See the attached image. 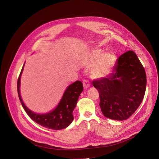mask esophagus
Wrapping results in <instances>:
<instances>
[{"instance_id": "esophagus-1", "label": "esophagus", "mask_w": 159, "mask_h": 159, "mask_svg": "<svg viewBox=\"0 0 159 159\" xmlns=\"http://www.w3.org/2000/svg\"><path fill=\"white\" fill-rule=\"evenodd\" d=\"M89 86H90V84H89V82L88 80H84V81H83V86H84V88L85 89L88 88L89 87Z\"/></svg>"}]
</instances>
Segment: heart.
<instances>
[{
  "mask_svg": "<svg viewBox=\"0 0 159 159\" xmlns=\"http://www.w3.org/2000/svg\"><path fill=\"white\" fill-rule=\"evenodd\" d=\"M116 61L114 53L109 52L103 53L101 49L96 48L89 53L86 62L89 65L96 63L91 69V76L94 79L103 78L109 75L112 71Z\"/></svg>",
  "mask_w": 159,
  "mask_h": 159,
  "instance_id": "1",
  "label": "heart"
}]
</instances>
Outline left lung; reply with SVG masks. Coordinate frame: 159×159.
Masks as SVG:
<instances>
[{
	"mask_svg": "<svg viewBox=\"0 0 159 159\" xmlns=\"http://www.w3.org/2000/svg\"><path fill=\"white\" fill-rule=\"evenodd\" d=\"M98 91L100 107L107 118L124 120L140 105L146 88V75L137 55L128 51L120 55L114 71L93 82Z\"/></svg>",
	"mask_w": 159,
	"mask_h": 159,
	"instance_id": "obj_1",
	"label": "left lung"
}]
</instances>
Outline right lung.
I'll use <instances>...</instances> for the list:
<instances>
[{"label":"right lung","mask_w":159,"mask_h":159,"mask_svg":"<svg viewBox=\"0 0 159 159\" xmlns=\"http://www.w3.org/2000/svg\"><path fill=\"white\" fill-rule=\"evenodd\" d=\"M23 65L17 81V91L20 103L30 117L44 128L59 130L69 126L74 117L73 111L76 107L78 98L83 91L82 83L77 80L67 87L60 102L53 110L46 113H37L30 110L24 103L20 95V78L24 70Z\"/></svg>","instance_id":"obj_1"}]
</instances>
